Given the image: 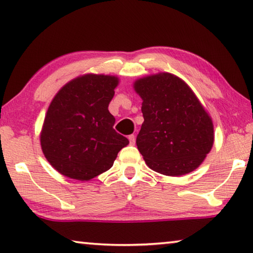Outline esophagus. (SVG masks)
<instances>
[{
  "instance_id": "34e87169",
  "label": "esophagus",
  "mask_w": 253,
  "mask_h": 253,
  "mask_svg": "<svg viewBox=\"0 0 253 253\" xmlns=\"http://www.w3.org/2000/svg\"><path fill=\"white\" fill-rule=\"evenodd\" d=\"M128 139H129L130 145H135V140H136L135 135H129V136H128Z\"/></svg>"
}]
</instances>
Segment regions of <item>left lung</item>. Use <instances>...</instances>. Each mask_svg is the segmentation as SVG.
Masks as SVG:
<instances>
[{"mask_svg":"<svg viewBox=\"0 0 253 253\" xmlns=\"http://www.w3.org/2000/svg\"><path fill=\"white\" fill-rule=\"evenodd\" d=\"M134 88L144 116L136 144L148 168L169 176L199 168L212 148L213 124L191 88L166 72L137 80Z\"/></svg>","mask_w":253,"mask_h":253,"instance_id":"8db88e82","label":"left lung"}]
</instances>
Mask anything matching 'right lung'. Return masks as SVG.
Listing matches in <instances>:
<instances>
[{
    "instance_id": "add662e5",
    "label": "right lung",
    "mask_w": 253,
    "mask_h": 253,
    "mask_svg": "<svg viewBox=\"0 0 253 253\" xmlns=\"http://www.w3.org/2000/svg\"><path fill=\"white\" fill-rule=\"evenodd\" d=\"M118 79L84 75L60 89L46 111L40 140L44 156L60 174L88 181L108 170L129 144L114 129L108 106Z\"/></svg>"
}]
</instances>
